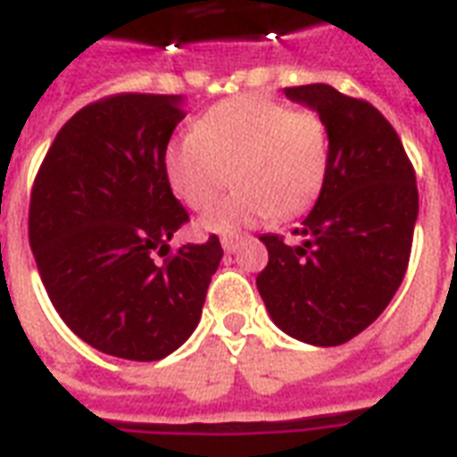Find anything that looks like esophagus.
<instances>
[{"label":"esophagus","instance_id":"obj_1","mask_svg":"<svg viewBox=\"0 0 457 457\" xmlns=\"http://www.w3.org/2000/svg\"><path fill=\"white\" fill-rule=\"evenodd\" d=\"M244 242V237L242 235H225L220 239V244H222V249L228 251V253H235L237 251V246H239V244Z\"/></svg>","mask_w":457,"mask_h":457}]
</instances>
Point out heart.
Wrapping results in <instances>:
<instances>
[{
  "label": "heart",
  "mask_w": 457,
  "mask_h": 457,
  "mask_svg": "<svg viewBox=\"0 0 457 457\" xmlns=\"http://www.w3.org/2000/svg\"><path fill=\"white\" fill-rule=\"evenodd\" d=\"M329 170V132L311 109L244 95L208 109L196 130L165 149V178L182 204L206 211L232 182V196L204 215L208 232H235L265 218L289 220L318 201Z\"/></svg>",
  "instance_id": "heart-1"
}]
</instances>
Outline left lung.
<instances>
[{
    "instance_id": "left-lung-1",
    "label": "left lung",
    "mask_w": 457,
    "mask_h": 457,
    "mask_svg": "<svg viewBox=\"0 0 457 457\" xmlns=\"http://www.w3.org/2000/svg\"><path fill=\"white\" fill-rule=\"evenodd\" d=\"M329 132V170L289 246L263 235L268 265L256 287L272 322L312 346H339L375 322L411 261L418 220L415 170L396 130L372 106L332 85L285 87Z\"/></svg>"
}]
</instances>
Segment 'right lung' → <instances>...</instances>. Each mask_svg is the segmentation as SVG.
I'll list each match as a JSON object with an SVG mask.
<instances>
[{
    "instance_id": "obj_1",
    "label": "right lung",
    "mask_w": 457,
    "mask_h": 457,
    "mask_svg": "<svg viewBox=\"0 0 457 457\" xmlns=\"http://www.w3.org/2000/svg\"><path fill=\"white\" fill-rule=\"evenodd\" d=\"M182 118L179 95L89 104L61 128L32 185L28 237L54 308L89 346L125 361H161L189 339L222 258L215 235L170 253L189 220L165 178Z\"/></svg>"
}]
</instances>
